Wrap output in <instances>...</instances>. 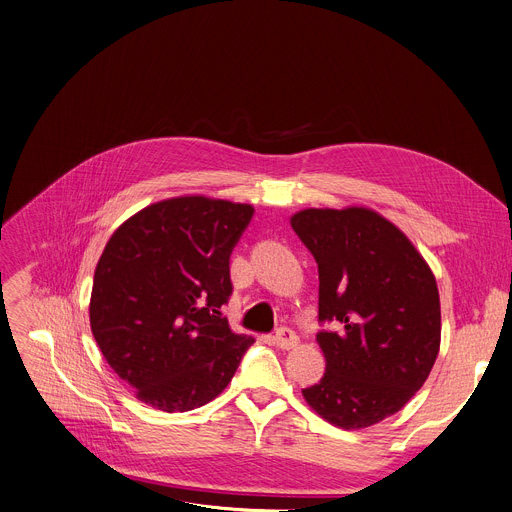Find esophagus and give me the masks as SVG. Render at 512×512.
Masks as SVG:
<instances>
[{
  "label": "esophagus",
  "mask_w": 512,
  "mask_h": 512,
  "mask_svg": "<svg viewBox=\"0 0 512 512\" xmlns=\"http://www.w3.org/2000/svg\"><path fill=\"white\" fill-rule=\"evenodd\" d=\"M275 344H277L279 348H283V350L294 348V346L298 344V334H296L294 330H291V328L283 326V328H279V330L275 332Z\"/></svg>",
  "instance_id": "34e87169"
}]
</instances>
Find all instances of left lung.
<instances>
[{
    "mask_svg": "<svg viewBox=\"0 0 512 512\" xmlns=\"http://www.w3.org/2000/svg\"><path fill=\"white\" fill-rule=\"evenodd\" d=\"M291 229L318 263L320 383L302 391L332 425L362 429L397 413L440 352L435 277L413 243L371 208H306Z\"/></svg>",
    "mask_w": 512,
    "mask_h": 512,
    "instance_id": "obj_1",
    "label": "left lung"
}]
</instances>
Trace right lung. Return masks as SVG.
Listing matches in <instances>:
<instances>
[{"mask_svg": "<svg viewBox=\"0 0 512 512\" xmlns=\"http://www.w3.org/2000/svg\"><path fill=\"white\" fill-rule=\"evenodd\" d=\"M251 204L178 196L139 210L111 235L91 291V330L109 367L145 405L182 413L231 383L253 344L223 316L229 259Z\"/></svg>", "mask_w": 512, "mask_h": 512, "instance_id": "add662e5", "label": "right lung"}]
</instances>
